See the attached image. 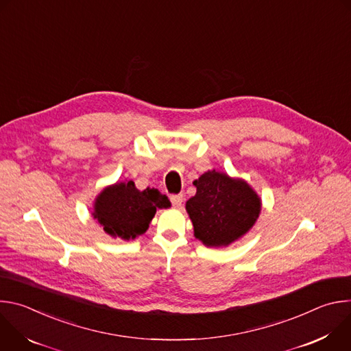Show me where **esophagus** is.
<instances>
[{
	"label": "esophagus",
	"instance_id": "1",
	"mask_svg": "<svg viewBox=\"0 0 351 351\" xmlns=\"http://www.w3.org/2000/svg\"><path fill=\"white\" fill-rule=\"evenodd\" d=\"M171 203L175 208H179L182 206V202H183V195L182 194H172L171 197Z\"/></svg>",
	"mask_w": 351,
	"mask_h": 351
}]
</instances>
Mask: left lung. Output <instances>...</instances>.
Listing matches in <instances>:
<instances>
[{"label": "left lung", "instance_id": "left-lung-1", "mask_svg": "<svg viewBox=\"0 0 351 351\" xmlns=\"http://www.w3.org/2000/svg\"><path fill=\"white\" fill-rule=\"evenodd\" d=\"M195 195L186 202L194 237L207 247H226L252 229L261 213V198L245 180L215 169L193 182Z\"/></svg>", "mask_w": 351, "mask_h": 351}]
</instances>
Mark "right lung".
I'll use <instances>...</instances> for the list:
<instances>
[{
  "mask_svg": "<svg viewBox=\"0 0 351 351\" xmlns=\"http://www.w3.org/2000/svg\"><path fill=\"white\" fill-rule=\"evenodd\" d=\"M169 207L168 197L157 189L140 191L133 180H126L106 187L97 195L93 217L110 236L130 240L148 229L158 208Z\"/></svg>",
  "mask_w": 351,
  "mask_h": 351,
  "instance_id": "right-lung-1",
  "label": "right lung"
}]
</instances>
